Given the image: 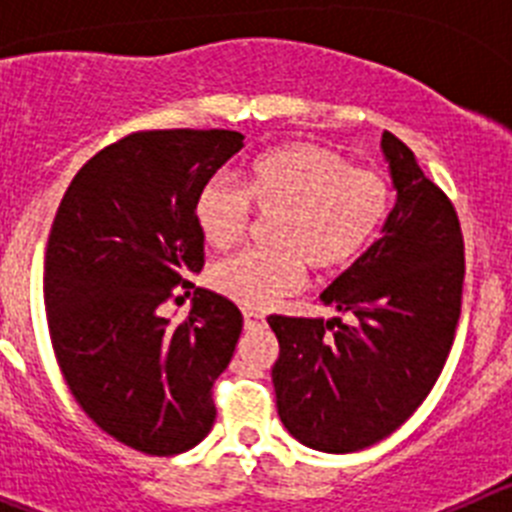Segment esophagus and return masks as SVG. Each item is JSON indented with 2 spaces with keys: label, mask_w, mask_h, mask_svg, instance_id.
<instances>
[{
  "label": "esophagus",
  "mask_w": 512,
  "mask_h": 512,
  "mask_svg": "<svg viewBox=\"0 0 512 512\" xmlns=\"http://www.w3.org/2000/svg\"><path fill=\"white\" fill-rule=\"evenodd\" d=\"M243 325H246V330L264 328V325H266V318H264V315H261V312L246 310V312H243Z\"/></svg>",
  "instance_id": "1"
}]
</instances>
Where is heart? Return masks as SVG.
Segmentation results:
<instances>
[{
  "label": "heart",
  "mask_w": 512,
  "mask_h": 512,
  "mask_svg": "<svg viewBox=\"0 0 512 512\" xmlns=\"http://www.w3.org/2000/svg\"><path fill=\"white\" fill-rule=\"evenodd\" d=\"M392 189L382 176L351 169L346 158L315 143H284L243 169L241 192L207 182L194 202L202 238L228 248L246 233L251 210L271 217L266 243L217 261L212 287L243 307H266L297 289L302 264L330 274L354 264L390 215Z\"/></svg>",
  "instance_id": "heart-1"
}]
</instances>
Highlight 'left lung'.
<instances>
[{
	"label": "left lung",
	"instance_id": "1",
	"mask_svg": "<svg viewBox=\"0 0 512 512\" xmlns=\"http://www.w3.org/2000/svg\"><path fill=\"white\" fill-rule=\"evenodd\" d=\"M397 202L382 238L325 287L341 318L269 315L277 410L302 446L351 454L395 433L433 390L461 315L464 246L446 194L400 138L382 135Z\"/></svg>",
	"mask_w": 512,
	"mask_h": 512
}]
</instances>
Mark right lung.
<instances>
[{
  "mask_svg": "<svg viewBox=\"0 0 512 512\" xmlns=\"http://www.w3.org/2000/svg\"><path fill=\"white\" fill-rule=\"evenodd\" d=\"M241 148L235 130L133 133L81 166L53 220L43 295L58 366L81 410L143 454H184L215 423L210 390L243 315L189 279L205 266L194 202ZM174 288L195 289L184 324L160 312Z\"/></svg>",
  "mask_w": 512,
  "mask_h": 512,
  "instance_id": "add662e5",
  "label": "right lung"
}]
</instances>
